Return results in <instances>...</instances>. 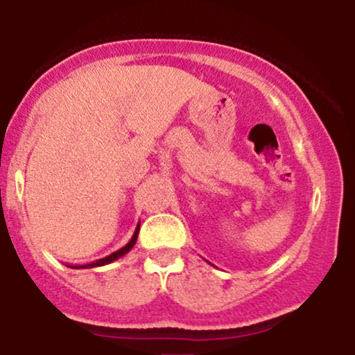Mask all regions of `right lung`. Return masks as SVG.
Returning <instances> with one entry per match:
<instances>
[{"label":"right lung","instance_id":"add662e5","mask_svg":"<svg viewBox=\"0 0 355 355\" xmlns=\"http://www.w3.org/2000/svg\"><path fill=\"white\" fill-rule=\"evenodd\" d=\"M138 232H140V223H138V225H137V229H135V232H133V237L130 239V242L126 243L125 247H121L120 250L113 252V254H110V255H107V257H103V259L96 260V262H92V263H85V266H75V267H73V268H93V267H101V266H107V263H112V262H115L116 259H120V257H123L125 254H128V252L132 250L133 245H135V243H137V239H138Z\"/></svg>","mask_w":355,"mask_h":355}]
</instances>
